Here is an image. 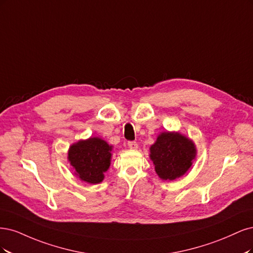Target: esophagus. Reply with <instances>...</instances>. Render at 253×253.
I'll return each instance as SVG.
<instances>
[{
    "instance_id": "1",
    "label": "esophagus",
    "mask_w": 253,
    "mask_h": 253,
    "mask_svg": "<svg viewBox=\"0 0 253 253\" xmlns=\"http://www.w3.org/2000/svg\"><path fill=\"white\" fill-rule=\"evenodd\" d=\"M128 147L130 149H132V150H136L137 147H138V145L135 142H128Z\"/></svg>"
}]
</instances>
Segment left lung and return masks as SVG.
Listing matches in <instances>:
<instances>
[{
    "instance_id": "left-lung-1",
    "label": "left lung",
    "mask_w": 253,
    "mask_h": 253,
    "mask_svg": "<svg viewBox=\"0 0 253 253\" xmlns=\"http://www.w3.org/2000/svg\"><path fill=\"white\" fill-rule=\"evenodd\" d=\"M149 149L156 172L165 181H174L183 176L197 157L194 142L177 131L161 132Z\"/></svg>"
}]
</instances>
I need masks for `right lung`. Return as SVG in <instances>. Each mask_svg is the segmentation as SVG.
<instances>
[{
	"label": "right lung",
	"mask_w": 253,
	"mask_h": 253,
	"mask_svg": "<svg viewBox=\"0 0 253 253\" xmlns=\"http://www.w3.org/2000/svg\"><path fill=\"white\" fill-rule=\"evenodd\" d=\"M67 160L81 181L100 184L111 164L112 146L101 137L91 136L72 144Z\"/></svg>",
	"instance_id": "1"
}]
</instances>
